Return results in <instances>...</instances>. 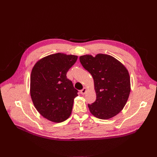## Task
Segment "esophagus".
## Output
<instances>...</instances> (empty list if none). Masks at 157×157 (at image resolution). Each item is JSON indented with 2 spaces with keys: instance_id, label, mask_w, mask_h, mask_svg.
Here are the masks:
<instances>
[{
  "instance_id": "1",
  "label": "esophagus",
  "mask_w": 157,
  "mask_h": 157,
  "mask_svg": "<svg viewBox=\"0 0 157 157\" xmlns=\"http://www.w3.org/2000/svg\"><path fill=\"white\" fill-rule=\"evenodd\" d=\"M86 91H87V89H86V88H84L81 90V91H80V93H81L82 95H84V94H86Z\"/></svg>"
}]
</instances>
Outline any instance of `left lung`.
<instances>
[{"instance_id": "obj_1", "label": "left lung", "mask_w": 157, "mask_h": 157, "mask_svg": "<svg viewBox=\"0 0 157 157\" xmlns=\"http://www.w3.org/2000/svg\"><path fill=\"white\" fill-rule=\"evenodd\" d=\"M83 67L92 76L96 101L88 104L90 111L99 119L116 116L125 106L130 93V77L128 69L113 56L98 54L95 57H80Z\"/></svg>"}]
</instances>
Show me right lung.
<instances>
[{
    "label": "right lung",
    "instance_id": "1",
    "mask_svg": "<svg viewBox=\"0 0 157 157\" xmlns=\"http://www.w3.org/2000/svg\"><path fill=\"white\" fill-rule=\"evenodd\" d=\"M77 58V56L63 53L51 54L38 61L32 69L33 103L37 111L50 121L61 122L71 115L78 90L66 75Z\"/></svg>",
    "mask_w": 157,
    "mask_h": 157
}]
</instances>
